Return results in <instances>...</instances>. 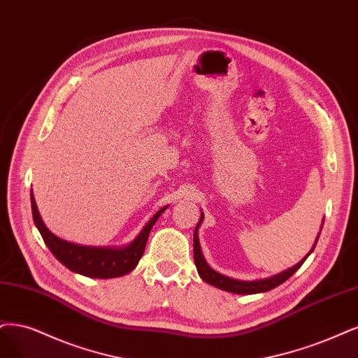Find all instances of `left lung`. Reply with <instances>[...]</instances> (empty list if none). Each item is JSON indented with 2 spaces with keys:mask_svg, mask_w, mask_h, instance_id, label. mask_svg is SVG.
Segmentation results:
<instances>
[{
  "mask_svg": "<svg viewBox=\"0 0 358 358\" xmlns=\"http://www.w3.org/2000/svg\"><path fill=\"white\" fill-rule=\"evenodd\" d=\"M203 220V214L201 215V220L199 222H197V226L194 229V234H193V257H194V264H196V268H197V273H199V275L202 277V280H205L206 283L213 285L218 289H222L226 290V292H231V294H239V295H252V294H261V292H267V290H271L274 287H277L279 285H282L283 282H286L290 275H292L303 264V261H306L310 254L314 250L315 245H317V241H319L320 237V233L319 236H317V239L314 242V246L311 248L310 252L303 257L296 266L287 268L286 271H282L279 274H275L273 277H268V279H261V280H252V282H245V280H236V279H231V277H227V275H222L220 273H217L215 270L210 268L208 266V262L205 261L203 258V254L201 250V245H199V239H197V230H199V226L201 222ZM324 221V220H323ZM323 227V226H322Z\"/></svg>",
  "mask_w": 358,
  "mask_h": 358,
  "instance_id": "left-lung-1",
  "label": "left lung"
}]
</instances>
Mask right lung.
<instances>
[{"label": "right lung", "mask_w": 358, "mask_h": 358, "mask_svg": "<svg viewBox=\"0 0 358 358\" xmlns=\"http://www.w3.org/2000/svg\"><path fill=\"white\" fill-rule=\"evenodd\" d=\"M32 217L36 229L41 233L43 239L51 254L55 255L64 267H68L73 273H79L92 279H113L121 277L137 267V264L144 252L145 243H148L149 234L157 218L168 206H164L145 224L138 236L128 246L124 248H94L83 246L66 242L60 237L52 234L41 220L38 208L31 192Z\"/></svg>", "instance_id": "1"}]
</instances>
